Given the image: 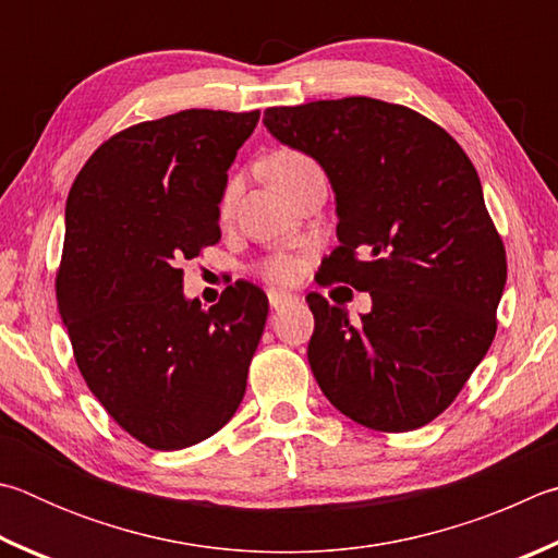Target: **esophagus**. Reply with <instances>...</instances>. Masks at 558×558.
Returning <instances> with one entry per match:
<instances>
[{"instance_id": "esophagus-1", "label": "esophagus", "mask_w": 558, "mask_h": 558, "mask_svg": "<svg viewBox=\"0 0 558 558\" xmlns=\"http://www.w3.org/2000/svg\"><path fill=\"white\" fill-rule=\"evenodd\" d=\"M269 306L271 308H281V306H287V304H291V301H296V296L294 294H287V291H269Z\"/></svg>"}]
</instances>
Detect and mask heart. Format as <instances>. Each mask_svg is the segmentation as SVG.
<instances>
[{"instance_id":"heart-1","label":"heart","mask_w":558,"mask_h":558,"mask_svg":"<svg viewBox=\"0 0 558 558\" xmlns=\"http://www.w3.org/2000/svg\"><path fill=\"white\" fill-rule=\"evenodd\" d=\"M318 166L314 163L311 156L296 149H277L269 159H267V171L274 179V183L281 185L287 193L294 191V185L304 179L306 173L316 171ZM238 191H240V179H232L228 185H225L222 198H220V213L228 215L232 210L234 201H238ZM259 271L267 277L269 281H279V284H287V281H294L299 274V262L289 254H274V257L264 259L259 264Z\"/></svg>"}]
</instances>
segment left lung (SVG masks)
Listing matches in <instances>:
<instances>
[{"label":"left lung","instance_id":"1","mask_svg":"<svg viewBox=\"0 0 558 558\" xmlns=\"http://www.w3.org/2000/svg\"><path fill=\"white\" fill-rule=\"evenodd\" d=\"M274 140L308 154L336 193L324 277L369 291L373 311L308 294V365L338 412L412 432L451 407L497 330L507 259L475 166L409 107L343 97L264 110Z\"/></svg>","mask_w":558,"mask_h":558}]
</instances>
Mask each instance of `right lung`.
<instances>
[{
  "mask_svg": "<svg viewBox=\"0 0 558 558\" xmlns=\"http://www.w3.org/2000/svg\"><path fill=\"white\" fill-rule=\"evenodd\" d=\"M259 112L183 110L97 149L65 203L58 311L77 369L107 414L156 451L230 422L247 389L269 301L238 281L201 308L183 259L220 240L228 169Z\"/></svg>",
  "mask_w": 558,
  "mask_h": 558,
  "instance_id": "obj_1",
  "label": "right lung"
}]
</instances>
